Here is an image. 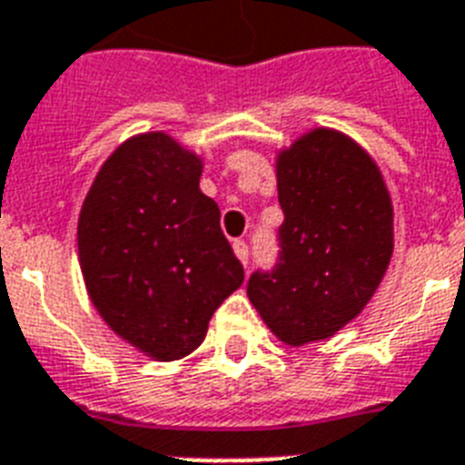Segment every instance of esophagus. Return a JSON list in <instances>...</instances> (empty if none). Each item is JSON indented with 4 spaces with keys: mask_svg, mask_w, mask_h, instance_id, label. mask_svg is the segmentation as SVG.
Here are the masks:
<instances>
[{
    "mask_svg": "<svg viewBox=\"0 0 465 465\" xmlns=\"http://www.w3.org/2000/svg\"><path fill=\"white\" fill-rule=\"evenodd\" d=\"M233 252H236V258L243 262V265H248V258H251V251H248V243L241 239L233 241Z\"/></svg>",
    "mask_w": 465,
    "mask_h": 465,
    "instance_id": "obj_1",
    "label": "esophagus"
}]
</instances>
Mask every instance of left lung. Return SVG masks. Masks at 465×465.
I'll return each instance as SVG.
<instances>
[{
  "label": "left lung",
  "instance_id": "obj_1",
  "mask_svg": "<svg viewBox=\"0 0 465 465\" xmlns=\"http://www.w3.org/2000/svg\"><path fill=\"white\" fill-rule=\"evenodd\" d=\"M284 222L272 270H255L248 298L284 343L331 337L363 311L390 265L391 200L363 147L315 128L277 160Z\"/></svg>",
  "mask_w": 465,
  "mask_h": 465
}]
</instances>
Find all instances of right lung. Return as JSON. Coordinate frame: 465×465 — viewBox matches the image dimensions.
<instances>
[{"mask_svg": "<svg viewBox=\"0 0 465 465\" xmlns=\"http://www.w3.org/2000/svg\"><path fill=\"white\" fill-rule=\"evenodd\" d=\"M203 162L167 134H143L102 164L78 220L90 301L131 346L179 361L243 284V265L200 191Z\"/></svg>", "mask_w": 465, "mask_h": 465, "instance_id": "add662e5", "label": "right lung"}]
</instances>
